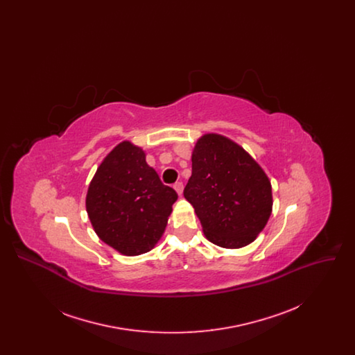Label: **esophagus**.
<instances>
[{"mask_svg": "<svg viewBox=\"0 0 355 355\" xmlns=\"http://www.w3.org/2000/svg\"><path fill=\"white\" fill-rule=\"evenodd\" d=\"M174 190L178 193V196H182V193H184V184L182 182L174 184Z\"/></svg>", "mask_w": 355, "mask_h": 355, "instance_id": "esophagus-1", "label": "esophagus"}]
</instances>
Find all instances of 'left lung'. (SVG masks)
<instances>
[{"instance_id":"1","label":"left lung","mask_w":355,"mask_h":355,"mask_svg":"<svg viewBox=\"0 0 355 355\" xmlns=\"http://www.w3.org/2000/svg\"><path fill=\"white\" fill-rule=\"evenodd\" d=\"M184 196L214 245L239 249L265 229L272 209L269 177L230 138L207 133L191 153V177Z\"/></svg>"}]
</instances>
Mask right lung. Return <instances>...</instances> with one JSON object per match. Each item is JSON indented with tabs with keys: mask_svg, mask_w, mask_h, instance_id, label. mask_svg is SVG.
<instances>
[{
	"mask_svg": "<svg viewBox=\"0 0 355 355\" xmlns=\"http://www.w3.org/2000/svg\"><path fill=\"white\" fill-rule=\"evenodd\" d=\"M178 196L146 162L142 148L122 141L102 159L86 193L98 238L123 255L148 253L164 236Z\"/></svg>",
	"mask_w": 355,
	"mask_h": 355,
	"instance_id": "add662e5",
	"label": "right lung"
}]
</instances>
